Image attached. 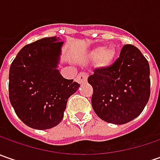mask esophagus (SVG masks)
Instances as JSON below:
<instances>
[{"instance_id": "34e87169", "label": "esophagus", "mask_w": 160, "mask_h": 160, "mask_svg": "<svg viewBox=\"0 0 160 160\" xmlns=\"http://www.w3.org/2000/svg\"><path fill=\"white\" fill-rule=\"evenodd\" d=\"M87 77H88V76H87V74L85 72H81L77 77V83H80V84L85 83L87 81Z\"/></svg>"}]
</instances>
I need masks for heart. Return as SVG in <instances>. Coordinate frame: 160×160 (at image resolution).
Returning a JSON list of instances; mask_svg holds the SVG:
<instances>
[{
	"label": "heart",
	"mask_w": 160,
	"mask_h": 160,
	"mask_svg": "<svg viewBox=\"0 0 160 160\" xmlns=\"http://www.w3.org/2000/svg\"><path fill=\"white\" fill-rule=\"evenodd\" d=\"M88 56L92 59H96L99 68H107L114 61L117 51L112 46H97L90 52Z\"/></svg>",
	"instance_id": "obj_1"
}]
</instances>
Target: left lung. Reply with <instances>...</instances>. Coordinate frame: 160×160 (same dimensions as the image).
I'll use <instances>...</instances> for the list:
<instances>
[{"mask_svg": "<svg viewBox=\"0 0 160 160\" xmlns=\"http://www.w3.org/2000/svg\"><path fill=\"white\" fill-rule=\"evenodd\" d=\"M88 77L92 105L101 119L126 124L142 112L151 94L150 65L138 48L126 44L114 64Z\"/></svg>", "mask_w": 160, "mask_h": 160, "instance_id": "obj_1", "label": "left lung"}]
</instances>
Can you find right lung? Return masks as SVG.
I'll use <instances>...</instances> for the list:
<instances>
[{"label":"right lung","instance_id":"add662e5","mask_svg":"<svg viewBox=\"0 0 160 160\" xmlns=\"http://www.w3.org/2000/svg\"><path fill=\"white\" fill-rule=\"evenodd\" d=\"M63 43L53 36L28 44L9 68V101L19 119L31 128L45 130L58 125L68 98L80 86L58 69Z\"/></svg>","mask_w":160,"mask_h":160}]
</instances>
